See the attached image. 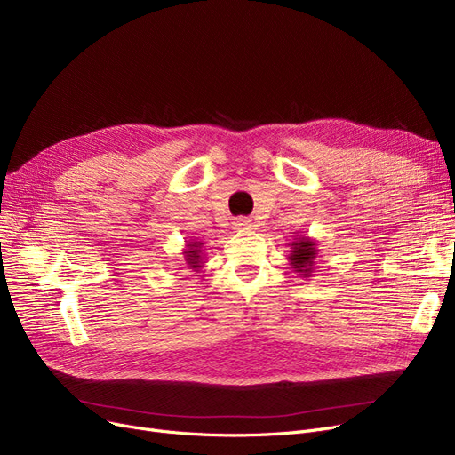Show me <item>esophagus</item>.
<instances>
[{"label":"esophagus","mask_w":455,"mask_h":455,"mask_svg":"<svg viewBox=\"0 0 455 455\" xmlns=\"http://www.w3.org/2000/svg\"><path fill=\"white\" fill-rule=\"evenodd\" d=\"M232 225H234L235 230H251L252 228V221L249 218H243V215H240V218H235Z\"/></svg>","instance_id":"34e87169"}]
</instances>
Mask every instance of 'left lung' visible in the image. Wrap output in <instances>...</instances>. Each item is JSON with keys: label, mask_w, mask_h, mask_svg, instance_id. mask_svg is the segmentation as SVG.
<instances>
[{"label": "left lung", "mask_w": 455, "mask_h": 455, "mask_svg": "<svg viewBox=\"0 0 455 455\" xmlns=\"http://www.w3.org/2000/svg\"><path fill=\"white\" fill-rule=\"evenodd\" d=\"M291 266L297 273H304L309 275L314 267V259H315V243L309 240H299L293 243V251H291Z\"/></svg>", "instance_id": "1"}]
</instances>
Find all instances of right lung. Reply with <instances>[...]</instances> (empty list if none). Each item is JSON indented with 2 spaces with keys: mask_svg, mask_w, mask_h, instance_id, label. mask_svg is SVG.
I'll return each mask as SVG.
<instances>
[{
  "mask_svg": "<svg viewBox=\"0 0 455 455\" xmlns=\"http://www.w3.org/2000/svg\"><path fill=\"white\" fill-rule=\"evenodd\" d=\"M199 245H203V243L188 245L189 249L186 251V256H188V258H186V261H188L191 269H197V267H201V266H199V264H201V259H199V258H201V254H199V252H201V247H199Z\"/></svg>",
  "mask_w": 455,
  "mask_h": 455,
  "instance_id": "obj_1",
  "label": "right lung"
}]
</instances>
